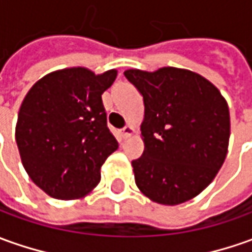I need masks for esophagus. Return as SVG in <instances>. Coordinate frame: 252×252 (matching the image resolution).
I'll return each instance as SVG.
<instances>
[{
    "instance_id": "34e87169",
    "label": "esophagus",
    "mask_w": 252,
    "mask_h": 252,
    "mask_svg": "<svg viewBox=\"0 0 252 252\" xmlns=\"http://www.w3.org/2000/svg\"><path fill=\"white\" fill-rule=\"evenodd\" d=\"M133 133H135V128H133L132 126H126L121 129V135H123V138H124V139H126V138H131Z\"/></svg>"
}]
</instances>
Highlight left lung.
Wrapping results in <instances>:
<instances>
[{
	"label": "left lung",
	"mask_w": 252,
	"mask_h": 252,
	"mask_svg": "<svg viewBox=\"0 0 252 252\" xmlns=\"http://www.w3.org/2000/svg\"><path fill=\"white\" fill-rule=\"evenodd\" d=\"M124 76L143 96V155L133 160L135 184L164 205L182 204L214 181L227 155L229 106L207 78L186 68H129Z\"/></svg>",
	"instance_id": "1"
}]
</instances>
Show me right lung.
<instances>
[{"label":"right lung","instance_id":"obj_1","mask_svg":"<svg viewBox=\"0 0 252 252\" xmlns=\"http://www.w3.org/2000/svg\"><path fill=\"white\" fill-rule=\"evenodd\" d=\"M116 77V68L102 74L87 67L62 68L26 94L16 143L27 175L48 196L78 200L100 182V167L119 148L102 102Z\"/></svg>","mask_w":252,"mask_h":252}]
</instances>
